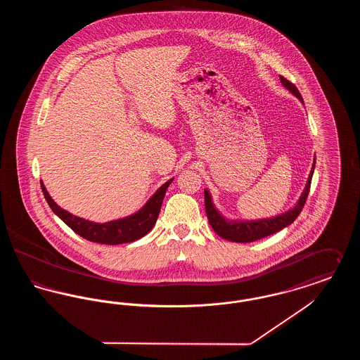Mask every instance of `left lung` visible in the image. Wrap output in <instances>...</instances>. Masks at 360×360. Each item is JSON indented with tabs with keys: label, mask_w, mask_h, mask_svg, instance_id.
I'll return each mask as SVG.
<instances>
[{
	"label": "left lung",
	"mask_w": 360,
	"mask_h": 360,
	"mask_svg": "<svg viewBox=\"0 0 360 360\" xmlns=\"http://www.w3.org/2000/svg\"><path fill=\"white\" fill-rule=\"evenodd\" d=\"M282 85L285 86L291 94H294L301 103L302 97L298 91V89L289 82L286 78H283L282 75L279 77ZM314 166H316V158L313 160V166L309 174L308 181L305 188L300 197V200L297 201V204L289 209L288 212L278 214L275 217L270 219H262V220H251V221H241V220H228L225 219L223 214L216 209V206L212 201V195L209 193V190L205 188V209L206 216L210 226L213 228V231L225 240L229 241H235V243H251L255 240L263 239L266 236H270L273 233L279 232L281 229H283L285 226L290 225L301 213L302 207L307 202L308 198L309 188H310V182H311V176L314 172Z\"/></svg>",
	"instance_id": "8db88e82"
}]
</instances>
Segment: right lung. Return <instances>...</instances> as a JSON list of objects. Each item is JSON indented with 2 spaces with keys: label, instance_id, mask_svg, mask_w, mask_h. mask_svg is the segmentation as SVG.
Here are the masks:
<instances>
[{
  "label": "right lung",
  "instance_id": "add662e5",
  "mask_svg": "<svg viewBox=\"0 0 360 360\" xmlns=\"http://www.w3.org/2000/svg\"><path fill=\"white\" fill-rule=\"evenodd\" d=\"M172 179L174 178L169 179L166 184H163L160 188H158L154 195L146 202V205L143 206L140 210H137L136 213L103 224L89 221L82 217H77L69 213L68 210L62 209L52 200L51 195L49 194L47 188L41 181H40V185H41L44 198L49 202L52 212L63 223L68 224L75 233H78L84 239L90 240L94 243L116 245V244L132 243L135 240L141 239L154 228L166 190L170 186Z\"/></svg>",
  "mask_w": 360,
  "mask_h": 360
}]
</instances>
